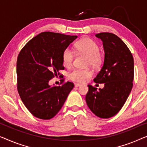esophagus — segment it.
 <instances>
[{"instance_id":"34e87169","label":"esophagus","mask_w":147,"mask_h":147,"mask_svg":"<svg viewBox=\"0 0 147 147\" xmlns=\"http://www.w3.org/2000/svg\"><path fill=\"white\" fill-rule=\"evenodd\" d=\"M80 84H78V83H74V86H76V87H78V86H80Z\"/></svg>"}]
</instances>
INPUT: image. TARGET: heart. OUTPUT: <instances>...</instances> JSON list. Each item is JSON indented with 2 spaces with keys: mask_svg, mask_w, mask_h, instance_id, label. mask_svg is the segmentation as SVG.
I'll return each instance as SVG.
<instances>
[{
  "mask_svg": "<svg viewBox=\"0 0 147 147\" xmlns=\"http://www.w3.org/2000/svg\"><path fill=\"white\" fill-rule=\"evenodd\" d=\"M74 47L78 52L87 55L86 64L96 67L102 63V56L99 53L98 45L92 39L83 38L77 41ZM74 52L71 48L68 47L64 50L62 55L63 65L67 67H71L74 59ZM93 72L90 69H74L69 74V78L74 82L84 83L88 78L91 77Z\"/></svg>",
  "mask_w": 147,
  "mask_h": 147,
  "instance_id": "b5f03b06",
  "label": "heart"
}]
</instances>
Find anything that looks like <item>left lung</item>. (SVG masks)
<instances>
[{
	"mask_svg": "<svg viewBox=\"0 0 147 147\" xmlns=\"http://www.w3.org/2000/svg\"><path fill=\"white\" fill-rule=\"evenodd\" d=\"M102 41L104 64L94 78L96 83H104L103 88L88 85L86 102L97 117L109 119L122 109L133 88L134 59L125 43L113 33L95 35Z\"/></svg>",
	"mask_w": 147,
	"mask_h": 147,
	"instance_id": "8db88e82",
	"label": "left lung"
}]
</instances>
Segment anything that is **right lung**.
<instances>
[{
  "mask_svg": "<svg viewBox=\"0 0 147 147\" xmlns=\"http://www.w3.org/2000/svg\"><path fill=\"white\" fill-rule=\"evenodd\" d=\"M77 38L51 32H41L26 43L16 62L17 89L26 109L35 117L53 118L74 87L71 82L51 86L49 81L64 69L62 55Z\"/></svg>",
  "mask_w": 147,
  "mask_h": 147,
  "instance_id": "obj_1",
  "label": "right lung"
}]
</instances>
